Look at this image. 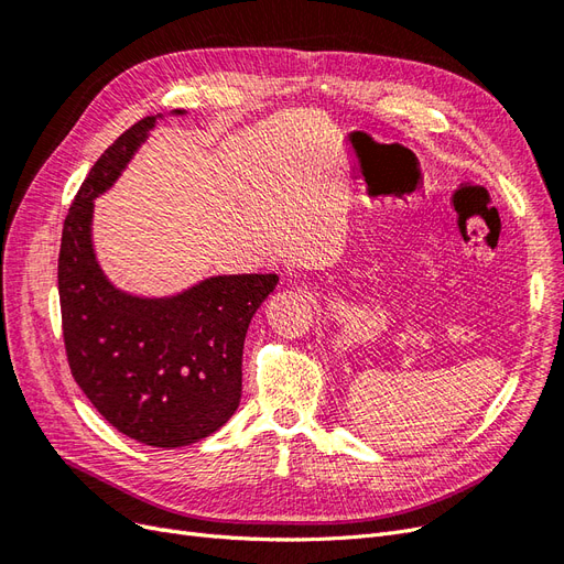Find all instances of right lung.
<instances>
[{
  "instance_id": "1",
  "label": "right lung",
  "mask_w": 564,
  "mask_h": 564,
  "mask_svg": "<svg viewBox=\"0 0 564 564\" xmlns=\"http://www.w3.org/2000/svg\"><path fill=\"white\" fill-rule=\"evenodd\" d=\"M160 117L127 129L84 178L63 224L58 296L67 365L98 414L143 445L185 447L235 414L249 322L280 278L216 275L176 296L143 299L104 275L91 242L94 199Z\"/></svg>"
}]
</instances>
